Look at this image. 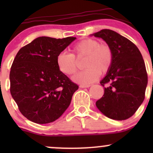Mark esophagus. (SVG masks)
<instances>
[{"mask_svg":"<svg viewBox=\"0 0 153 153\" xmlns=\"http://www.w3.org/2000/svg\"><path fill=\"white\" fill-rule=\"evenodd\" d=\"M90 86H91V85H85V84H80V88H88Z\"/></svg>","mask_w":153,"mask_h":153,"instance_id":"34e87169","label":"esophagus"}]
</instances>
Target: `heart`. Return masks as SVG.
Segmentation results:
<instances>
[{"label": "heart", "instance_id": "b5f03b06", "mask_svg": "<svg viewBox=\"0 0 153 153\" xmlns=\"http://www.w3.org/2000/svg\"><path fill=\"white\" fill-rule=\"evenodd\" d=\"M73 54L63 51L57 54L56 62L59 71L66 75L75 74L78 71L77 58L86 56L85 68L73 78L76 82L89 84L99 78L101 73L109 71L114 59L111 47L108 44L101 43L96 39H85L75 45Z\"/></svg>", "mask_w": 153, "mask_h": 153}]
</instances>
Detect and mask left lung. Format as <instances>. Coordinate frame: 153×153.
I'll return each mask as SVG.
<instances>
[{"label": "left lung", "mask_w": 153, "mask_h": 153, "mask_svg": "<svg viewBox=\"0 0 153 153\" xmlns=\"http://www.w3.org/2000/svg\"><path fill=\"white\" fill-rule=\"evenodd\" d=\"M94 36L103 39L114 53L112 65L100 82L104 94L96 105L108 118L125 120L145 97L147 73L143 56L134 43L114 31L102 29Z\"/></svg>", "instance_id": "8db88e82"}]
</instances>
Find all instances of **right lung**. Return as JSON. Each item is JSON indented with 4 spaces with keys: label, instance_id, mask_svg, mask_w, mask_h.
I'll use <instances>...</instances> for the list:
<instances>
[{
    "label": "right lung",
    "instance_id": "obj_1",
    "mask_svg": "<svg viewBox=\"0 0 153 153\" xmlns=\"http://www.w3.org/2000/svg\"><path fill=\"white\" fill-rule=\"evenodd\" d=\"M40 36L22 47L10 71V91L21 113L37 124L57 120L78 85L59 71L57 56L75 39Z\"/></svg>",
    "mask_w": 153,
    "mask_h": 153
}]
</instances>
